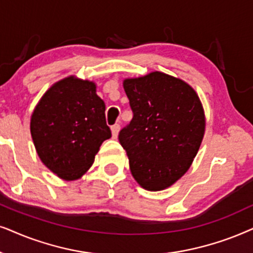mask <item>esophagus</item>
I'll list each match as a JSON object with an SVG mask.
<instances>
[{
  "label": "esophagus",
  "mask_w": 253,
  "mask_h": 253,
  "mask_svg": "<svg viewBox=\"0 0 253 253\" xmlns=\"http://www.w3.org/2000/svg\"><path fill=\"white\" fill-rule=\"evenodd\" d=\"M111 130H112V137H113V139H116V137L118 136V134H119L120 125H119V124L113 125V126L111 127Z\"/></svg>",
  "instance_id": "34e87169"
}]
</instances>
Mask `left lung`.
I'll return each instance as SVG.
<instances>
[{"label":"left lung","instance_id":"obj_1","mask_svg":"<svg viewBox=\"0 0 253 253\" xmlns=\"http://www.w3.org/2000/svg\"><path fill=\"white\" fill-rule=\"evenodd\" d=\"M133 119L119 133L134 179L148 191L176 183L190 169L204 139L205 113L197 92L183 80L153 72L126 79Z\"/></svg>","mask_w":253,"mask_h":253}]
</instances>
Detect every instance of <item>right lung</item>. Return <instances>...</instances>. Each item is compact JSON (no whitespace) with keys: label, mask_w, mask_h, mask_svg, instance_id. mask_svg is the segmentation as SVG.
<instances>
[{"label":"right lung","mask_w":253,"mask_h":253,"mask_svg":"<svg viewBox=\"0 0 253 253\" xmlns=\"http://www.w3.org/2000/svg\"><path fill=\"white\" fill-rule=\"evenodd\" d=\"M30 129L40 160L65 180L82 177L111 137L96 84L75 76L47 90L33 111Z\"/></svg>","instance_id":"obj_1"}]
</instances>
